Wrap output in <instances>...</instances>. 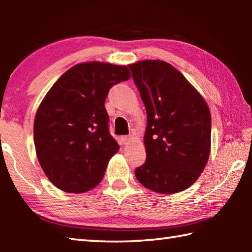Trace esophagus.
<instances>
[{
    "instance_id": "esophagus-1",
    "label": "esophagus",
    "mask_w": 252,
    "mask_h": 252,
    "mask_svg": "<svg viewBox=\"0 0 252 252\" xmlns=\"http://www.w3.org/2000/svg\"><path fill=\"white\" fill-rule=\"evenodd\" d=\"M130 140H131V136H122V138H121V141H122V143L123 144H126L127 142H129L130 141Z\"/></svg>"
}]
</instances>
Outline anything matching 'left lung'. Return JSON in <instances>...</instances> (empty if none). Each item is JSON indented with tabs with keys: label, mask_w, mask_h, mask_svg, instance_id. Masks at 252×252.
<instances>
[{
	"label": "left lung",
	"mask_w": 252,
	"mask_h": 252,
	"mask_svg": "<svg viewBox=\"0 0 252 252\" xmlns=\"http://www.w3.org/2000/svg\"><path fill=\"white\" fill-rule=\"evenodd\" d=\"M147 110V160L135 169L143 187L171 194L192 186L211 150V114L207 102L171 64L144 60L129 64Z\"/></svg>",
	"instance_id": "obj_1"
}]
</instances>
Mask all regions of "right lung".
Returning <instances> with one entry per match:
<instances>
[{
    "label": "right lung",
    "mask_w": 252,
    "mask_h": 252,
    "mask_svg": "<svg viewBox=\"0 0 252 252\" xmlns=\"http://www.w3.org/2000/svg\"><path fill=\"white\" fill-rule=\"evenodd\" d=\"M126 65L79 63L60 76L34 119V146L49 180L69 193H82L103 179L119 151L109 133L104 102L114 84L130 79Z\"/></svg>",
    "instance_id": "right-lung-1"
}]
</instances>
